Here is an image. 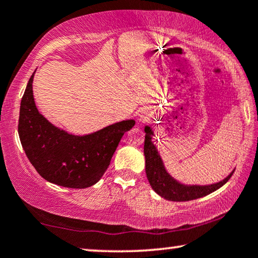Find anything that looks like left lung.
I'll list each match as a JSON object with an SVG mask.
<instances>
[{
    "instance_id": "obj_1",
    "label": "left lung",
    "mask_w": 258,
    "mask_h": 258,
    "mask_svg": "<svg viewBox=\"0 0 258 258\" xmlns=\"http://www.w3.org/2000/svg\"><path fill=\"white\" fill-rule=\"evenodd\" d=\"M146 140H144V156H146V172L148 181H149L151 188L156 191L158 195L168 201L172 202H185V201H191L200 199L210 192L215 191L222 185L225 184L234 174V171L224 178L223 181L211 185H182L176 182L174 178L168 175L162 163L161 157L158 156L156 147L151 142L154 132L149 126H146Z\"/></svg>"
}]
</instances>
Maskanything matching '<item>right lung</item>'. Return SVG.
Instances as JSON below:
<instances>
[{
    "label": "right lung",
    "instance_id": "add662e5",
    "mask_svg": "<svg viewBox=\"0 0 258 258\" xmlns=\"http://www.w3.org/2000/svg\"><path fill=\"white\" fill-rule=\"evenodd\" d=\"M34 74L21 100L19 118V135L28 160L48 182L74 189L91 186L103 176L122 136L135 121L115 123L91 135H69L38 112Z\"/></svg>",
    "mask_w": 258,
    "mask_h": 258
}]
</instances>
